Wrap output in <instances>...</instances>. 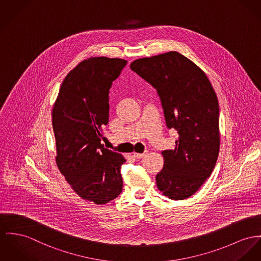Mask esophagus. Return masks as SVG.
I'll return each instance as SVG.
<instances>
[{
    "label": "esophagus",
    "mask_w": 261,
    "mask_h": 261,
    "mask_svg": "<svg viewBox=\"0 0 261 261\" xmlns=\"http://www.w3.org/2000/svg\"><path fill=\"white\" fill-rule=\"evenodd\" d=\"M147 154H148V151H145L144 153H134L133 156H134L136 159H142V158L145 157Z\"/></svg>",
    "instance_id": "1"
}]
</instances>
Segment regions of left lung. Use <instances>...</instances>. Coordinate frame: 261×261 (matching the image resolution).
<instances>
[{
    "label": "left lung",
    "instance_id": "8db88e82",
    "mask_svg": "<svg viewBox=\"0 0 261 261\" xmlns=\"http://www.w3.org/2000/svg\"><path fill=\"white\" fill-rule=\"evenodd\" d=\"M130 68L157 89L169 129L179 138L162 152L156 176L164 196L180 201L193 196L211 176L220 152L219 101L205 73L178 51L134 60Z\"/></svg>",
    "mask_w": 261,
    "mask_h": 261
}]
</instances>
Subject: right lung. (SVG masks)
I'll return each mask as SVG.
<instances>
[{
  "mask_svg": "<svg viewBox=\"0 0 261 261\" xmlns=\"http://www.w3.org/2000/svg\"><path fill=\"white\" fill-rule=\"evenodd\" d=\"M127 61L105 57L81 61L62 81L53 107L57 165L71 189L104 204L122 192L125 158L101 144L109 119V89Z\"/></svg>",
  "mask_w": 261,
  "mask_h": 261,
  "instance_id": "obj_1",
  "label": "right lung"
}]
</instances>
